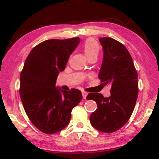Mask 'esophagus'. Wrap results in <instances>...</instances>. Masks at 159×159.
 <instances>
[{"mask_svg": "<svg viewBox=\"0 0 159 159\" xmlns=\"http://www.w3.org/2000/svg\"><path fill=\"white\" fill-rule=\"evenodd\" d=\"M82 97H83V98L85 99L86 97H87V95H88V93L85 92V91H82Z\"/></svg>", "mask_w": 159, "mask_h": 159, "instance_id": "1", "label": "esophagus"}]
</instances>
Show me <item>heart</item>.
<instances>
[{"instance_id":"b5f03b06","label":"heart","mask_w":159,"mask_h":159,"mask_svg":"<svg viewBox=\"0 0 159 159\" xmlns=\"http://www.w3.org/2000/svg\"><path fill=\"white\" fill-rule=\"evenodd\" d=\"M82 48H83L84 53L87 58H88V60L92 58H97L100 51H101V48H100L98 43L93 38L87 39L85 42L84 43Z\"/></svg>"}]
</instances>
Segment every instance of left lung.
<instances>
[{"label":"left lung","instance_id":"8db88e82","mask_svg":"<svg viewBox=\"0 0 159 159\" xmlns=\"http://www.w3.org/2000/svg\"><path fill=\"white\" fill-rule=\"evenodd\" d=\"M103 49V59L98 78L105 84H111V95L89 93L87 99L97 103L91 114V125L99 131L111 133L127 123L133 112L138 96V72L126 47L114 39H99Z\"/></svg>","mask_w":159,"mask_h":159}]
</instances>
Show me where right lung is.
Returning a JSON list of instances; mask_svg holds the SVG:
<instances>
[{"mask_svg":"<svg viewBox=\"0 0 159 159\" xmlns=\"http://www.w3.org/2000/svg\"><path fill=\"white\" fill-rule=\"evenodd\" d=\"M79 38L48 40L34 47L20 75L19 94L32 123L45 134L66 127L71 110L81 101V91H64L56 87L58 73L80 43Z\"/></svg>","mask_w":159,"mask_h":159,"instance_id":"add662e5","label":"right lung"}]
</instances>
